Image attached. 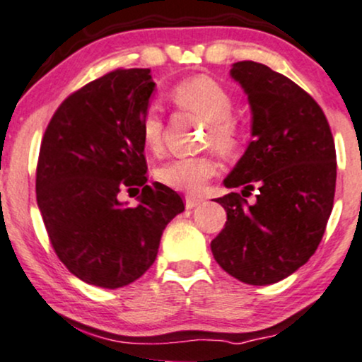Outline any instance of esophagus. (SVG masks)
Masks as SVG:
<instances>
[{
	"label": "esophagus",
	"instance_id": "34e87169",
	"mask_svg": "<svg viewBox=\"0 0 362 362\" xmlns=\"http://www.w3.org/2000/svg\"><path fill=\"white\" fill-rule=\"evenodd\" d=\"M185 203H186V208H188V210H191V208L202 205L203 199H202V198H197V197H186Z\"/></svg>",
	"mask_w": 362,
	"mask_h": 362
}]
</instances>
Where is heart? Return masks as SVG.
<instances>
[{
    "mask_svg": "<svg viewBox=\"0 0 362 362\" xmlns=\"http://www.w3.org/2000/svg\"><path fill=\"white\" fill-rule=\"evenodd\" d=\"M171 100L177 108L199 115L208 122L206 144L222 152H230L239 144V127L232 118L233 100L230 93L215 79L197 76L176 84ZM163 115L159 106L151 105L140 120V139L148 151L163 146ZM218 173V163L211 156H186L165 160L156 171L157 180L173 189L197 193Z\"/></svg>",
    "mask_w": 362,
    "mask_h": 362,
    "instance_id": "b5f03b06",
    "label": "heart"
}]
</instances>
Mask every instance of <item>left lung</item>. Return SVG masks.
<instances>
[{
	"instance_id": "left-lung-1",
	"label": "left lung",
	"mask_w": 362,
	"mask_h": 362,
	"mask_svg": "<svg viewBox=\"0 0 362 362\" xmlns=\"http://www.w3.org/2000/svg\"><path fill=\"white\" fill-rule=\"evenodd\" d=\"M230 76L247 95L252 140L223 180L242 194L216 198L227 222L211 252L233 278L264 286L315 254L334 206L335 146L320 106L286 76L252 61L233 64Z\"/></svg>"
}]
</instances>
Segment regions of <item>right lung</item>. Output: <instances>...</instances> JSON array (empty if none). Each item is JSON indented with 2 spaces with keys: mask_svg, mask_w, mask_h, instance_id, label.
Listing matches in <instances>:
<instances>
[{
  "mask_svg": "<svg viewBox=\"0 0 362 362\" xmlns=\"http://www.w3.org/2000/svg\"><path fill=\"white\" fill-rule=\"evenodd\" d=\"M154 89L151 69L108 72L67 96L42 139L38 210L57 257L88 284L115 290L139 279L185 210L176 191L146 185L140 120ZM140 185L137 207L119 202Z\"/></svg>",
  "mask_w": 362,
  "mask_h": 362,
  "instance_id": "1",
  "label": "right lung"
}]
</instances>
